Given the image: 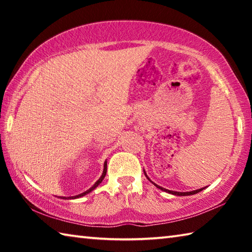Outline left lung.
Listing matches in <instances>:
<instances>
[{
  "label": "left lung",
  "instance_id": "obj_1",
  "mask_svg": "<svg viewBox=\"0 0 252 252\" xmlns=\"http://www.w3.org/2000/svg\"><path fill=\"white\" fill-rule=\"evenodd\" d=\"M143 172H144V176L147 177L148 180L150 181L151 183H153V185H155V186L158 188V189H160V190H162V191H165V192L171 193V194H173V195H179V197H185V195H192V194H195V193H199L200 191H202L203 189H206V187H204V188H201V189H197V190H193V191H189V192H178V191H171V190L164 189V188H162V187H160V186L156 185L155 182H152V181L150 180V178H149V177L147 176V173H146V171H144V169H143Z\"/></svg>",
  "mask_w": 252,
  "mask_h": 252
}]
</instances>
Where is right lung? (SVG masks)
Returning <instances> with one entry per match:
<instances>
[{
	"instance_id": "right-lung-1",
	"label": "right lung",
	"mask_w": 252,
	"mask_h": 252,
	"mask_svg": "<svg viewBox=\"0 0 252 252\" xmlns=\"http://www.w3.org/2000/svg\"><path fill=\"white\" fill-rule=\"evenodd\" d=\"M105 174H106V160L104 161V165H103V172H102V176L99 178V180H97L94 185H93L90 189L89 190H87V191H84V192H82V193H80V194H78V195H73V197H59V198H61V199H76V198H81V197H83V195H87L88 193H90L91 191H93L95 189V188L100 185V183L102 182V180H103L104 179V177H105Z\"/></svg>"
}]
</instances>
